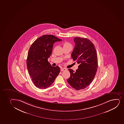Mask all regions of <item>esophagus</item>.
I'll list each match as a JSON object with an SVG mask.
<instances>
[{
  "label": "esophagus",
  "instance_id": "1",
  "mask_svg": "<svg viewBox=\"0 0 124 124\" xmlns=\"http://www.w3.org/2000/svg\"><path fill=\"white\" fill-rule=\"evenodd\" d=\"M61 71H65V70H67V69L66 68H62L61 69Z\"/></svg>",
  "mask_w": 124,
  "mask_h": 124
}]
</instances>
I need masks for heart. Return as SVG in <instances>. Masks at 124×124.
<instances>
[{
	"label": "heart",
	"mask_w": 124,
	"mask_h": 124,
	"mask_svg": "<svg viewBox=\"0 0 124 124\" xmlns=\"http://www.w3.org/2000/svg\"><path fill=\"white\" fill-rule=\"evenodd\" d=\"M63 47H65L68 46H71V45H70V44L68 43V42H65L63 44Z\"/></svg>",
	"instance_id": "1"
}]
</instances>
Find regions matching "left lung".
<instances>
[{
    "mask_svg": "<svg viewBox=\"0 0 124 124\" xmlns=\"http://www.w3.org/2000/svg\"><path fill=\"white\" fill-rule=\"evenodd\" d=\"M75 46L71 58L79 64L76 71L71 69L67 79L68 83L77 90L85 89L91 83L96 74L98 68L97 54L94 45L86 38L75 37Z\"/></svg>",
    "mask_w": 124,
    "mask_h": 124,
    "instance_id": "left-lung-1",
    "label": "left lung"
}]
</instances>
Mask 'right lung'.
<instances>
[{
  "instance_id": "right-lung-1",
  "label": "right lung",
  "mask_w": 124,
  "mask_h": 124,
  "mask_svg": "<svg viewBox=\"0 0 124 124\" xmlns=\"http://www.w3.org/2000/svg\"><path fill=\"white\" fill-rule=\"evenodd\" d=\"M61 40L53 35H44L35 40L30 48L27 67L32 82L39 89L50 86L60 72V68L52 66L48 59L52 54L54 44Z\"/></svg>"
}]
</instances>
